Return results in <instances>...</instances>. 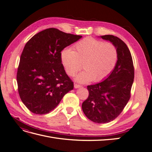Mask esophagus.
Returning <instances> with one entry per match:
<instances>
[{
  "label": "esophagus",
  "instance_id": "1",
  "mask_svg": "<svg viewBox=\"0 0 152 152\" xmlns=\"http://www.w3.org/2000/svg\"><path fill=\"white\" fill-rule=\"evenodd\" d=\"M82 87V86H80V85H79V84H74V87L75 88H79V87Z\"/></svg>",
  "mask_w": 152,
  "mask_h": 152
}]
</instances>
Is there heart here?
<instances>
[{"label": "heart", "instance_id": "1", "mask_svg": "<svg viewBox=\"0 0 152 152\" xmlns=\"http://www.w3.org/2000/svg\"><path fill=\"white\" fill-rule=\"evenodd\" d=\"M117 59L118 51L114 44L91 37L77 42L73 50L65 48L61 53V63L69 76L75 75L82 65L85 70L76 77L79 82L104 79L113 71Z\"/></svg>", "mask_w": 152, "mask_h": 152}]
</instances>
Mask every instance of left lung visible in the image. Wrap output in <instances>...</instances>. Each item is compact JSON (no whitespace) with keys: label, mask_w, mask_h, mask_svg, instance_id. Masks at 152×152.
Returning <instances> with one entry per match:
<instances>
[{"label":"left lung","mask_w":152,"mask_h":152,"mask_svg":"<svg viewBox=\"0 0 152 152\" xmlns=\"http://www.w3.org/2000/svg\"><path fill=\"white\" fill-rule=\"evenodd\" d=\"M117 48L118 59L113 70L107 79L87 86L89 96L82 103L85 115L96 123H108L123 111L131 98L134 68L130 50L126 43L112 35L101 36Z\"/></svg>","instance_id":"obj_1"}]
</instances>
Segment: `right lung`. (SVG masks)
I'll use <instances>...</instances> for the list:
<instances>
[{"mask_svg":"<svg viewBox=\"0 0 152 152\" xmlns=\"http://www.w3.org/2000/svg\"><path fill=\"white\" fill-rule=\"evenodd\" d=\"M80 38L50 28L35 34L25 44L16 79L20 97L32 113H49L73 89L61 63V52Z\"/></svg>","mask_w":152,"mask_h":152,"instance_id":"1","label":"right lung"}]
</instances>
